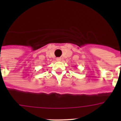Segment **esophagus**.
Returning <instances> with one entry per match:
<instances>
[{
	"instance_id": "1",
	"label": "esophagus",
	"mask_w": 121,
	"mask_h": 121,
	"mask_svg": "<svg viewBox=\"0 0 121 121\" xmlns=\"http://www.w3.org/2000/svg\"><path fill=\"white\" fill-rule=\"evenodd\" d=\"M56 60L58 61H60L61 60V58H57Z\"/></svg>"
}]
</instances>
